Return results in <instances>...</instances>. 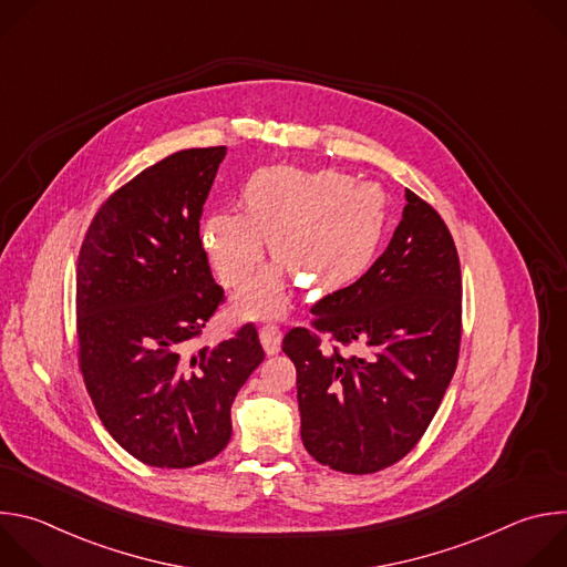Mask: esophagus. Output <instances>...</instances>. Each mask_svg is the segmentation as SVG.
<instances>
[{
  "mask_svg": "<svg viewBox=\"0 0 567 567\" xmlns=\"http://www.w3.org/2000/svg\"><path fill=\"white\" fill-rule=\"evenodd\" d=\"M260 343H262L265 352H267L269 357H274V354L280 352L282 332H280L276 326H265V328H260Z\"/></svg>",
  "mask_w": 567,
  "mask_h": 567,
  "instance_id": "esophagus-1",
  "label": "esophagus"
}]
</instances>
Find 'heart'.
<instances>
[{
  "mask_svg": "<svg viewBox=\"0 0 567 567\" xmlns=\"http://www.w3.org/2000/svg\"><path fill=\"white\" fill-rule=\"evenodd\" d=\"M241 197L247 210L213 213L202 226L219 280L226 287L246 282L264 257L267 236L281 262L237 291L233 309L239 318L282 316L289 307V274L320 291L361 278L383 239V190L334 171L269 166L249 177Z\"/></svg>",
  "mask_w": 567,
  "mask_h": 567,
  "instance_id": "heart-1",
  "label": "heart"
}]
</instances>
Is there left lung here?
I'll return each instance as SVG.
<instances>
[{
  "mask_svg": "<svg viewBox=\"0 0 567 567\" xmlns=\"http://www.w3.org/2000/svg\"><path fill=\"white\" fill-rule=\"evenodd\" d=\"M388 249L350 287L311 307L313 328L368 357L322 348L305 328L282 339L296 365L300 437L343 473H374L411 453L453 379L462 334V276L433 206L406 190Z\"/></svg>",
  "mask_w": 567,
  "mask_h": 567,
  "instance_id": "left-lung-1",
  "label": "left lung"
}]
</instances>
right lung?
<instances>
[{"label":"right lung","mask_w":567,"mask_h":567,"mask_svg":"<svg viewBox=\"0 0 567 567\" xmlns=\"http://www.w3.org/2000/svg\"><path fill=\"white\" fill-rule=\"evenodd\" d=\"M226 147L179 150L96 213L75 274L80 370L110 435L136 460L188 468L230 440L237 390L262 363L254 326L195 348L224 300L199 219Z\"/></svg>","instance_id":"1"}]
</instances>
